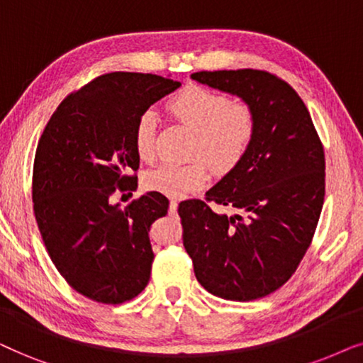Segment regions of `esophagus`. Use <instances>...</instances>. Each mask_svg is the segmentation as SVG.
Returning <instances> with one entry per match:
<instances>
[{"mask_svg":"<svg viewBox=\"0 0 363 363\" xmlns=\"http://www.w3.org/2000/svg\"><path fill=\"white\" fill-rule=\"evenodd\" d=\"M177 204L179 202L177 201H171V204H169V214H176V211H177Z\"/></svg>","mask_w":363,"mask_h":363,"instance_id":"esophagus-1","label":"esophagus"}]
</instances>
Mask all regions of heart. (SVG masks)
<instances>
[{
    "label": "heart",
    "instance_id": "1",
    "mask_svg": "<svg viewBox=\"0 0 363 363\" xmlns=\"http://www.w3.org/2000/svg\"><path fill=\"white\" fill-rule=\"evenodd\" d=\"M167 109L177 121L196 131L192 156L186 164H161L144 174L149 191L169 197H184L201 189L207 181V164L219 176L229 174L242 162L257 134V116L244 101H230L225 94L202 86H187L167 101ZM157 116L144 111L133 133L134 151L141 161H151L156 151Z\"/></svg>",
    "mask_w": 363,
    "mask_h": 363
}]
</instances>
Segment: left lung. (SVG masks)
<instances>
[{
	"label": "left lung",
	"instance_id": "obj_1",
	"mask_svg": "<svg viewBox=\"0 0 363 363\" xmlns=\"http://www.w3.org/2000/svg\"><path fill=\"white\" fill-rule=\"evenodd\" d=\"M191 77L252 106L257 134L242 162L206 194L236 214L219 215L199 199L181 202L182 240L207 292L255 301L292 277L312 242L325 196L323 146L301 96L275 74L238 69Z\"/></svg>",
	"mask_w": 363,
	"mask_h": 363
}]
</instances>
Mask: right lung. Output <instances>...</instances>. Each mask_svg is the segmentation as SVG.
Returning a JSON list of instances; mask_svg holds the SVG:
<instances>
[{
  "mask_svg": "<svg viewBox=\"0 0 363 363\" xmlns=\"http://www.w3.org/2000/svg\"><path fill=\"white\" fill-rule=\"evenodd\" d=\"M179 86L143 72L98 76L57 106L38 143L33 211L43 242L66 282L91 301L128 302L151 277L149 229L167 214V197L152 191L124 209L109 199L138 186V118Z\"/></svg>",
  "mask_w": 363,
  "mask_h": 363,
  "instance_id": "add662e5",
  "label": "right lung"
}]
</instances>
